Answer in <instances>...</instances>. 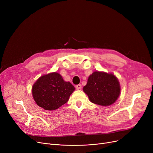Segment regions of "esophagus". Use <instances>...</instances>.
<instances>
[{
  "mask_svg": "<svg viewBox=\"0 0 153 153\" xmlns=\"http://www.w3.org/2000/svg\"><path fill=\"white\" fill-rule=\"evenodd\" d=\"M75 87H76V89L77 90H79V89H81V88H82V85H81V84H78V85H76L75 86Z\"/></svg>",
  "mask_w": 153,
  "mask_h": 153,
  "instance_id": "esophagus-1",
  "label": "esophagus"
}]
</instances>
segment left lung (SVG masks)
<instances>
[{"label":"left lung","mask_w":153,"mask_h":153,"mask_svg":"<svg viewBox=\"0 0 153 153\" xmlns=\"http://www.w3.org/2000/svg\"><path fill=\"white\" fill-rule=\"evenodd\" d=\"M83 90L91 102L107 106L117 100L120 86L118 79L114 74L95 71L89 76Z\"/></svg>","instance_id":"8db88e82"}]
</instances>
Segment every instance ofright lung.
Listing matches in <instances>:
<instances>
[{"label": "right lung", "mask_w": 153, "mask_h": 153, "mask_svg": "<svg viewBox=\"0 0 153 153\" xmlns=\"http://www.w3.org/2000/svg\"><path fill=\"white\" fill-rule=\"evenodd\" d=\"M75 87L69 82L64 81L57 73L40 77L32 87L33 97L40 107L47 110H54L66 103Z\"/></svg>", "instance_id": "add662e5"}]
</instances>
